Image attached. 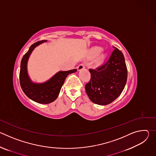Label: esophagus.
<instances>
[{
  "label": "esophagus",
  "instance_id": "esophagus-1",
  "mask_svg": "<svg viewBox=\"0 0 156 156\" xmlns=\"http://www.w3.org/2000/svg\"><path fill=\"white\" fill-rule=\"evenodd\" d=\"M84 68V63H81V64L78 65V66L77 67V69H78V71H80V70L83 69Z\"/></svg>",
  "mask_w": 156,
  "mask_h": 156
}]
</instances>
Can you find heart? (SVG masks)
Segmentation results:
<instances>
[{"instance_id":"b5f03b06","label":"heart","mask_w":156,"mask_h":156,"mask_svg":"<svg viewBox=\"0 0 156 156\" xmlns=\"http://www.w3.org/2000/svg\"><path fill=\"white\" fill-rule=\"evenodd\" d=\"M102 48H101V47H94V48H93L91 50V52H90L91 57H96V55H98L102 51ZM106 57H107L106 53H102L101 54L99 55V56L98 57V58L96 60V64L98 66L102 65L104 63Z\"/></svg>"}]
</instances>
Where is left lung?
I'll use <instances>...</instances> for the list:
<instances>
[{"label":"left lung","instance_id":"left-lung-1","mask_svg":"<svg viewBox=\"0 0 156 156\" xmlns=\"http://www.w3.org/2000/svg\"><path fill=\"white\" fill-rule=\"evenodd\" d=\"M108 61L96 70L90 69L91 80L85 85L90 99L105 105L115 100L122 93L127 80V69L123 53L117 48Z\"/></svg>","mask_w":156,"mask_h":156}]
</instances>
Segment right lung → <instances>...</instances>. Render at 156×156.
<instances>
[{"label":"right lung","instance_id":"right-lung-1","mask_svg":"<svg viewBox=\"0 0 156 156\" xmlns=\"http://www.w3.org/2000/svg\"><path fill=\"white\" fill-rule=\"evenodd\" d=\"M42 40L36 42L30 46L28 51L22 58L20 71V83L24 93L33 101L39 104H49L54 101L58 97L61 87L67 76L75 73L77 70L59 71L46 82L37 83L30 79L27 70L28 61L33 51L40 44L47 42Z\"/></svg>","mask_w":156,"mask_h":156}]
</instances>
